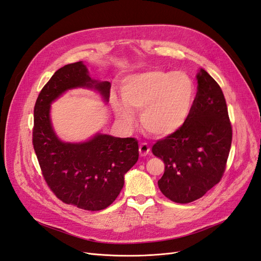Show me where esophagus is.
I'll list each match as a JSON object with an SVG mask.
<instances>
[{"mask_svg":"<svg viewBox=\"0 0 261 261\" xmlns=\"http://www.w3.org/2000/svg\"><path fill=\"white\" fill-rule=\"evenodd\" d=\"M139 153L141 156H146L150 153V148L147 144H141L139 146Z\"/></svg>","mask_w":261,"mask_h":261,"instance_id":"34e87169","label":"esophagus"}]
</instances>
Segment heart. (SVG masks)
I'll use <instances>...</instances> for the list:
<instances>
[{"label": "heart", "mask_w": 261, "mask_h": 261, "mask_svg": "<svg viewBox=\"0 0 261 261\" xmlns=\"http://www.w3.org/2000/svg\"><path fill=\"white\" fill-rule=\"evenodd\" d=\"M196 96L194 81L183 72L151 69L133 74L121 85V101L112 98L116 116L129 127L140 113L144 129L156 138L174 135L186 124Z\"/></svg>", "instance_id": "1"}]
</instances>
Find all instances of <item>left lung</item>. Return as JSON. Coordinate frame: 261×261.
Listing matches in <instances>:
<instances>
[{
  "label": "left lung",
  "instance_id": "8db88e82",
  "mask_svg": "<svg viewBox=\"0 0 261 261\" xmlns=\"http://www.w3.org/2000/svg\"><path fill=\"white\" fill-rule=\"evenodd\" d=\"M196 78L197 94L186 124L152 147V153L165 165L158 185L167 198L177 203L199 199L219 183L232 144L222 90L203 68Z\"/></svg>",
  "mask_w": 261,
  "mask_h": 261
}]
</instances>
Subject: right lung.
<instances>
[{"label":"right lung","mask_w":261,"mask_h":261,"mask_svg":"<svg viewBox=\"0 0 261 261\" xmlns=\"http://www.w3.org/2000/svg\"><path fill=\"white\" fill-rule=\"evenodd\" d=\"M97 91L109 102V82L92 80L84 62L58 69L46 83L35 106L33 144L42 174L63 202L98 211L109 207L121 193L124 176L138 160L135 138H120L100 132L85 141H63L54 130L51 105L73 89Z\"/></svg>","instance_id":"right-lung-1"}]
</instances>
